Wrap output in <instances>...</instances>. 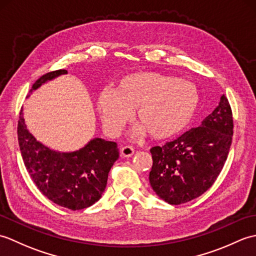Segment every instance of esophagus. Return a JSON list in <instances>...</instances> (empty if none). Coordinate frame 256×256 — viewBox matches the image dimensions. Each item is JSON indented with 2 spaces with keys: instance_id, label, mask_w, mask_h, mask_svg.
<instances>
[{
  "instance_id": "obj_1",
  "label": "esophagus",
  "mask_w": 256,
  "mask_h": 256,
  "mask_svg": "<svg viewBox=\"0 0 256 256\" xmlns=\"http://www.w3.org/2000/svg\"><path fill=\"white\" fill-rule=\"evenodd\" d=\"M133 154H134V148L132 146L126 145V146H123L121 148V155L123 157H131Z\"/></svg>"
}]
</instances>
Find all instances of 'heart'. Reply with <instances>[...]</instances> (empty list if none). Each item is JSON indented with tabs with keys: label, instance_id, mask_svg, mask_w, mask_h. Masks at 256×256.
I'll return each mask as SVG.
<instances>
[{
	"label": "heart",
	"instance_id": "obj_1",
	"mask_svg": "<svg viewBox=\"0 0 256 256\" xmlns=\"http://www.w3.org/2000/svg\"><path fill=\"white\" fill-rule=\"evenodd\" d=\"M197 104L198 92L190 81L153 72L128 74L116 91L106 88L98 98V110L111 135L121 133L135 111L140 128L156 140L186 128Z\"/></svg>",
	"mask_w": 256,
	"mask_h": 256
}]
</instances>
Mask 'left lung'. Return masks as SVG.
<instances>
[{"instance_id":"8db88e82","label":"left lung","mask_w":256,"mask_h":256,"mask_svg":"<svg viewBox=\"0 0 256 256\" xmlns=\"http://www.w3.org/2000/svg\"><path fill=\"white\" fill-rule=\"evenodd\" d=\"M232 135V110L224 94L200 126L150 148V182L156 194L170 204H182L206 192L224 166Z\"/></svg>"}]
</instances>
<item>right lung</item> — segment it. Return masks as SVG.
Returning a JSON list of instances; mask_svg holds the SVG:
<instances>
[{
	"mask_svg": "<svg viewBox=\"0 0 256 256\" xmlns=\"http://www.w3.org/2000/svg\"><path fill=\"white\" fill-rule=\"evenodd\" d=\"M64 74V69L45 74L30 92ZM18 138L24 165L36 187L54 204L70 210L88 208L101 198L108 172L118 158V144L99 138L72 153L48 148L27 130L23 108L20 112Z\"/></svg>",
	"mask_w": 256,
	"mask_h": 256,
	"instance_id": "obj_1",
	"label": "right lung"
}]
</instances>
